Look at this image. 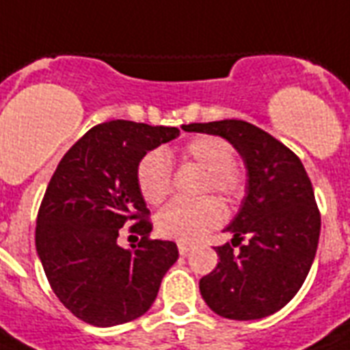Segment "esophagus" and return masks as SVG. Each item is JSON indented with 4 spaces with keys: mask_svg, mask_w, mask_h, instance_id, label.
I'll use <instances>...</instances> for the list:
<instances>
[{
    "mask_svg": "<svg viewBox=\"0 0 350 350\" xmlns=\"http://www.w3.org/2000/svg\"><path fill=\"white\" fill-rule=\"evenodd\" d=\"M191 249H192L191 243H187V241H178V250H180L181 256H185Z\"/></svg>",
    "mask_w": 350,
    "mask_h": 350,
    "instance_id": "esophagus-1",
    "label": "esophagus"
}]
</instances>
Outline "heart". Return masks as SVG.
<instances>
[{"label": "heart", "instance_id": "b5f03b06", "mask_svg": "<svg viewBox=\"0 0 350 350\" xmlns=\"http://www.w3.org/2000/svg\"><path fill=\"white\" fill-rule=\"evenodd\" d=\"M181 158L207 170L203 192H216L230 203L239 202L247 192V174L234 163V150L219 136H198L181 148ZM137 187L145 202H163L172 187V170L161 150L148 152L137 165ZM224 205L216 198L198 202L174 200L159 211L156 225L165 238L196 241L224 221Z\"/></svg>", "mask_w": 350, "mask_h": 350}]
</instances>
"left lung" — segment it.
Listing matches in <instances>:
<instances>
[{
	"label": "left lung",
	"mask_w": 350,
	"mask_h": 350,
	"mask_svg": "<svg viewBox=\"0 0 350 350\" xmlns=\"http://www.w3.org/2000/svg\"><path fill=\"white\" fill-rule=\"evenodd\" d=\"M187 131L229 139L247 167V196L227 227L232 243L214 247L216 269L200 293L216 314L260 320L283 309L309 274L321 216L301 159L282 142L241 120L191 123Z\"/></svg>",
	"instance_id": "1"
}]
</instances>
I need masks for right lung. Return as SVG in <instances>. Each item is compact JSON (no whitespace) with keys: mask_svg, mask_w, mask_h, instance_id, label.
Here are the masks:
<instances>
[{"mask_svg":"<svg viewBox=\"0 0 350 350\" xmlns=\"http://www.w3.org/2000/svg\"><path fill=\"white\" fill-rule=\"evenodd\" d=\"M176 136V126L100 123L68 148L46 185L36 249L57 299L85 323L112 327L145 314L178 260L174 241L148 238L150 213L137 187L143 156ZM129 221L142 239L123 250L117 238Z\"/></svg>","mask_w":350,"mask_h":350,"instance_id":"right-lung-1","label":"right lung"}]
</instances>
